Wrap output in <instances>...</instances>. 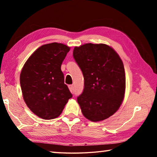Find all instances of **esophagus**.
<instances>
[{"label": "esophagus", "instance_id": "obj_1", "mask_svg": "<svg viewBox=\"0 0 157 157\" xmlns=\"http://www.w3.org/2000/svg\"><path fill=\"white\" fill-rule=\"evenodd\" d=\"M68 87H69V89H70V91L73 93V91H74V86H73V85H69Z\"/></svg>", "mask_w": 157, "mask_h": 157}]
</instances>
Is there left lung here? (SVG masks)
<instances>
[{
    "label": "left lung",
    "mask_w": 157,
    "mask_h": 157,
    "mask_svg": "<svg viewBox=\"0 0 157 157\" xmlns=\"http://www.w3.org/2000/svg\"><path fill=\"white\" fill-rule=\"evenodd\" d=\"M73 55L84 79L83 91L77 98L83 115L94 122L112 116L125 91V73L119 55L107 45L91 43L75 47Z\"/></svg>",
    "instance_id": "8db88e82"
}]
</instances>
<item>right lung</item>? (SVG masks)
<instances>
[{
  "mask_svg": "<svg viewBox=\"0 0 157 157\" xmlns=\"http://www.w3.org/2000/svg\"><path fill=\"white\" fill-rule=\"evenodd\" d=\"M70 48L62 44L43 45L33 52L23 66L20 84L29 109L41 118L59 116L73 97L61 70Z\"/></svg>",
  "mask_w": 157,
  "mask_h": 157,
  "instance_id": "right-lung-1",
  "label": "right lung"
}]
</instances>
